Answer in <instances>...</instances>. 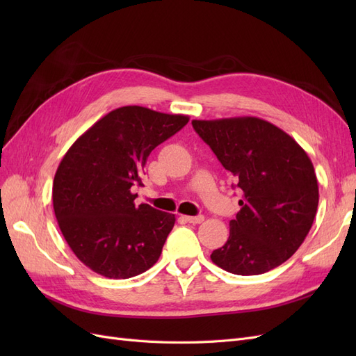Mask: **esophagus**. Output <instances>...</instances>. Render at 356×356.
Returning <instances> with one entry per match:
<instances>
[{
    "label": "esophagus",
    "instance_id": "34e87169",
    "mask_svg": "<svg viewBox=\"0 0 356 356\" xmlns=\"http://www.w3.org/2000/svg\"><path fill=\"white\" fill-rule=\"evenodd\" d=\"M182 218H184L190 224H200L204 220L203 215H197V217H190V215H184V217H182Z\"/></svg>",
    "mask_w": 356,
    "mask_h": 356
}]
</instances>
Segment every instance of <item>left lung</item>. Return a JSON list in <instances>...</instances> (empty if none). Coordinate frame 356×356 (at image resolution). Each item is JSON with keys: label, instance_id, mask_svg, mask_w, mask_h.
<instances>
[{"label": "left lung", "instance_id": "8db88e82", "mask_svg": "<svg viewBox=\"0 0 356 356\" xmlns=\"http://www.w3.org/2000/svg\"><path fill=\"white\" fill-rule=\"evenodd\" d=\"M195 131L242 190L229 239L211 254L234 275H261L281 266L314 224L319 188L312 160L294 138L260 117L193 120Z\"/></svg>", "mask_w": 356, "mask_h": 356}]
</instances>
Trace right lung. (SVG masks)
Returning a JSON list of instances; mask_svg holds the SVG:
<instances>
[{"label":"right lung","mask_w":356,"mask_h":356,"mask_svg":"<svg viewBox=\"0 0 356 356\" xmlns=\"http://www.w3.org/2000/svg\"><path fill=\"white\" fill-rule=\"evenodd\" d=\"M190 120L139 105L105 114L75 139L53 179V209L75 257L110 279H127L153 267L175 215L135 204L153 149Z\"/></svg>","instance_id":"obj_1"}]
</instances>
